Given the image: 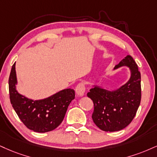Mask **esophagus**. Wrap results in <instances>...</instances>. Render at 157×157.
Instances as JSON below:
<instances>
[{
  "label": "esophagus",
  "instance_id": "1",
  "mask_svg": "<svg viewBox=\"0 0 157 157\" xmlns=\"http://www.w3.org/2000/svg\"><path fill=\"white\" fill-rule=\"evenodd\" d=\"M75 90H76V94L79 97H83L85 91H86V88H85V86L83 83H80L78 84L75 88Z\"/></svg>",
  "mask_w": 157,
  "mask_h": 157
}]
</instances>
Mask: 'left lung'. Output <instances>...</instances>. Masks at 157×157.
Listing matches in <instances>:
<instances>
[{"mask_svg":"<svg viewBox=\"0 0 157 157\" xmlns=\"http://www.w3.org/2000/svg\"><path fill=\"white\" fill-rule=\"evenodd\" d=\"M129 68L130 77L126 83L109 90L98 84L92 85L88 97L94 105L92 119L100 129L105 132L120 131L135 118L141 100V77L132 57L126 56L113 70Z\"/></svg>","mask_w":157,"mask_h":157,"instance_id":"obj_1","label":"left lung"}]
</instances>
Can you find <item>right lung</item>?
I'll list each match as a JSON object with an SVG mask.
<instances>
[{"label": "right lung", "instance_id": "add662e5", "mask_svg": "<svg viewBox=\"0 0 157 157\" xmlns=\"http://www.w3.org/2000/svg\"><path fill=\"white\" fill-rule=\"evenodd\" d=\"M17 79L15 63L9 79L10 101L20 119L36 132H48L63 121L68 107L75 99V90L67 88L44 99L34 100L25 97L17 90Z\"/></svg>", "mask_w": 157, "mask_h": 157}]
</instances>
